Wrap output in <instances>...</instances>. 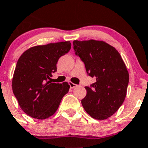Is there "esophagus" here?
<instances>
[{
  "mask_svg": "<svg viewBox=\"0 0 148 148\" xmlns=\"http://www.w3.org/2000/svg\"><path fill=\"white\" fill-rule=\"evenodd\" d=\"M69 86H70V88H74L77 87V85H76V84L73 83V82H69Z\"/></svg>",
  "mask_w": 148,
  "mask_h": 148,
  "instance_id": "1",
  "label": "esophagus"
}]
</instances>
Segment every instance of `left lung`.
Here are the masks:
<instances>
[{
  "label": "left lung",
  "mask_w": 148,
  "mask_h": 148,
  "mask_svg": "<svg viewBox=\"0 0 148 148\" xmlns=\"http://www.w3.org/2000/svg\"><path fill=\"white\" fill-rule=\"evenodd\" d=\"M75 54L86 66V72L96 82L86 86V97L81 100L87 114L104 120L116 112L127 94L129 74L116 49L104 41L74 40Z\"/></svg>",
  "instance_id": "8db88e82"
}]
</instances>
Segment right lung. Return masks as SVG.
I'll list each match as a JSON object with an SVG mask.
<instances>
[{"mask_svg":"<svg viewBox=\"0 0 148 148\" xmlns=\"http://www.w3.org/2000/svg\"><path fill=\"white\" fill-rule=\"evenodd\" d=\"M69 41L32 47L18 59L12 78V90L27 115L45 119L57 111L70 86L49 80L57 71V62L71 49Z\"/></svg>","mask_w":148,"mask_h":148,"instance_id":"right-lung-1","label":"right lung"}]
</instances>
